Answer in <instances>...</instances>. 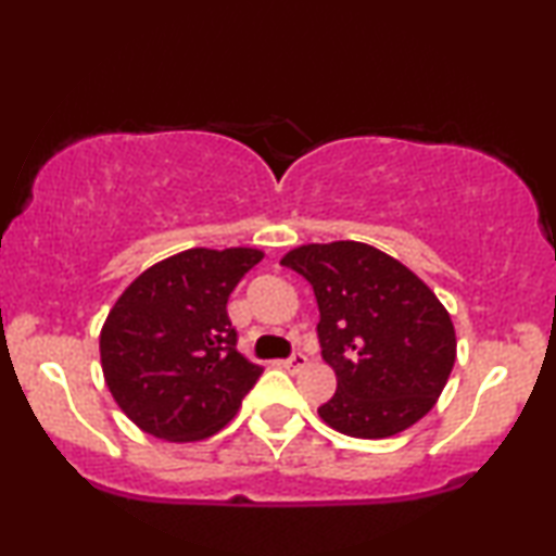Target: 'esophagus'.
<instances>
[{"label": "esophagus", "instance_id": "obj_1", "mask_svg": "<svg viewBox=\"0 0 556 556\" xmlns=\"http://www.w3.org/2000/svg\"><path fill=\"white\" fill-rule=\"evenodd\" d=\"M306 354L303 352H293L291 356H288V359L283 362V367L288 369V371H301L303 367H306Z\"/></svg>", "mask_w": 556, "mask_h": 556}]
</instances>
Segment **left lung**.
Returning a JSON list of instances; mask_svg holds the SVG:
<instances>
[{
  "mask_svg": "<svg viewBox=\"0 0 556 556\" xmlns=\"http://www.w3.org/2000/svg\"><path fill=\"white\" fill-rule=\"evenodd\" d=\"M280 263L314 288L321 356L337 371L321 420L352 438H390L428 415L455 364V329L435 293L354 240L301 245Z\"/></svg>",
  "mask_w": 556,
  "mask_h": 556,
  "instance_id": "8db88e82",
  "label": "left lung"
}]
</instances>
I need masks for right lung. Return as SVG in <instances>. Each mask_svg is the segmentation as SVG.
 <instances>
[{
    "label": "right lung",
    "mask_w": 556,
    "mask_h": 556,
    "mask_svg": "<svg viewBox=\"0 0 556 556\" xmlns=\"http://www.w3.org/2000/svg\"><path fill=\"white\" fill-rule=\"evenodd\" d=\"M261 250L194 248L143 270L101 331L105 384L149 435L189 443L238 413L263 369L238 352L227 299Z\"/></svg>",
    "instance_id": "right-lung-1"
}]
</instances>
